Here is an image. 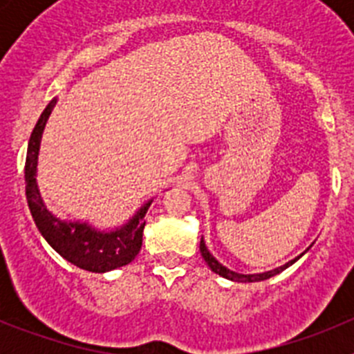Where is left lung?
Masks as SVG:
<instances>
[{"mask_svg":"<svg viewBox=\"0 0 354 354\" xmlns=\"http://www.w3.org/2000/svg\"><path fill=\"white\" fill-rule=\"evenodd\" d=\"M200 252H202V257H204V261L207 262L209 268H211L214 273H218L220 277H223V278H228V280H232V282H262V280H268V278L274 277V274H278L280 271L286 270V268H289L290 264H294V262L298 261V259L303 255V253H301L298 259H294V261L287 262V264L280 266V268H277V270H273V271H266V273H259V274H241V273H234V271H230L228 268L221 266L220 262L212 257L211 253H209L207 246H205L204 237H202V241H200Z\"/></svg>","mask_w":354,"mask_h":354,"instance_id":"8db88e82","label":"left lung"}]
</instances>
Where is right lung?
<instances>
[{"mask_svg": "<svg viewBox=\"0 0 354 354\" xmlns=\"http://www.w3.org/2000/svg\"><path fill=\"white\" fill-rule=\"evenodd\" d=\"M56 104L53 99L40 115L35 129L28 143L26 165H24V183H26V198L33 221L49 245L60 253L65 261L92 273H106L129 264L142 248L143 227H145V212L150 207L143 205L133 220L113 232H99L86 223H65L46 209L37 187V158H39L40 138L46 127L49 115Z\"/></svg>", "mask_w": 354, "mask_h": 354, "instance_id": "right-lung-1", "label": "right lung"}]
</instances>
